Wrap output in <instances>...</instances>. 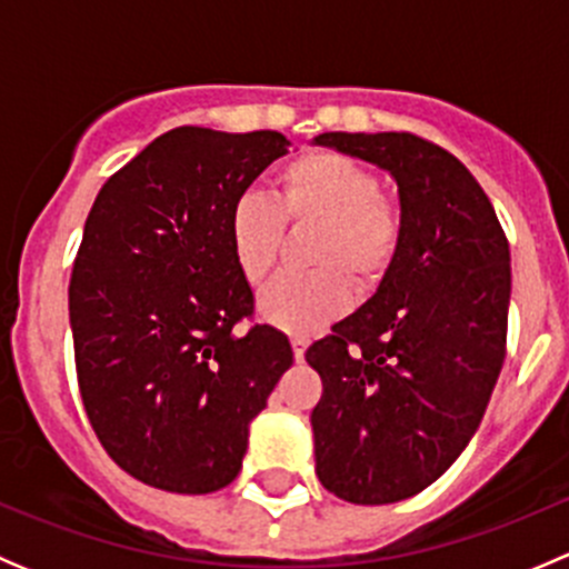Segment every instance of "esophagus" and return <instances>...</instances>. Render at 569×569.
<instances>
[{
	"label": "esophagus",
	"mask_w": 569,
	"mask_h": 569,
	"mask_svg": "<svg viewBox=\"0 0 569 569\" xmlns=\"http://www.w3.org/2000/svg\"><path fill=\"white\" fill-rule=\"evenodd\" d=\"M291 349H295V360H300L302 363V358H306V349H308V338L295 336L291 338Z\"/></svg>",
	"instance_id": "obj_1"
}]
</instances>
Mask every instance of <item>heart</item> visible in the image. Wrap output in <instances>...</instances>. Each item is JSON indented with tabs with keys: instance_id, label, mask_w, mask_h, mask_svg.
I'll use <instances>...</instances> for the list:
<instances>
[{
	"instance_id": "b5f03b06",
	"label": "heart",
	"mask_w": 569,
	"mask_h": 569,
	"mask_svg": "<svg viewBox=\"0 0 569 569\" xmlns=\"http://www.w3.org/2000/svg\"><path fill=\"white\" fill-rule=\"evenodd\" d=\"M289 228H317L308 242L311 272L283 274L258 300L263 321L286 332H313L341 317L352 289L386 278L401 242V209L380 194V178L338 151H311L278 173L272 203L244 194L228 217L233 261L252 289L272 280Z\"/></svg>"
}]
</instances>
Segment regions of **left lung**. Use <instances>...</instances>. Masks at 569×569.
<instances>
[{
    "mask_svg": "<svg viewBox=\"0 0 569 569\" xmlns=\"http://www.w3.org/2000/svg\"><path fill=\"white\" fill-rule=\"evenodd\" d=\"M317 146L388 170L401 242L375 295L308 347L317 476L349 503H393L451 468L507 355L509 242L457 157L407 131H327Z\"/></svg>",
    "mask_w": 569,
    "mask_h": 569,
    "instance_id": "left-lung-1",
    "label": "left lung"
}]
</instances>
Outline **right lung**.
<instances>
[{"label":"right lung","instance_id":"right-lung-1","mask_svg":"<svg viewBox=\"0 0 569 569\" xmlns=\"http://www.w3.org/2000/svg\"><path fill=\"white\" fill-rule=\"evenodd\" d=\"M289 148L280 131L181 126L101 187L68 286L84 410L126 473L183 496L231 485L250 421L295 363L252 317L228 217Z\"/></svg>","mask_w":569,"mask_h":569}]
</instances>
